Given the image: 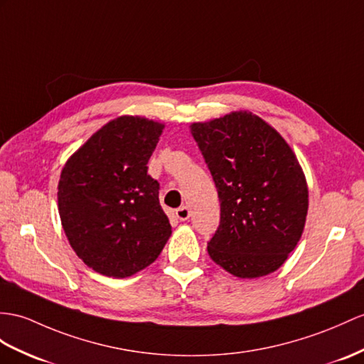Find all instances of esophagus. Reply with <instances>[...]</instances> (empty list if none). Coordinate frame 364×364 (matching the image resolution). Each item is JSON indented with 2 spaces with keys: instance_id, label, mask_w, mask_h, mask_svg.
<instances>
[{
  "instance_id": "obj_1",
  "label": "esophagus",
  "mask_w": 364,
  "mask_h": 364,
  "mask_svg": "<svg viewBox=\"0 0 364 364\" xmlns=\"http://www.w3.org/2000/svg\"><path fill=\"white\" fill-rule=\"evenodd\" d=\"M191 216V211L188 207H181L176 210V218L179 220H188Z\"/></svg>"
}]
</instances>
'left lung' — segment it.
<instances>
[{"label":"left lung","mask_w":364,"mask_h":364,"mask_svg":"<svg viewBox=\"0 0 364 364\" xmlns=\"http://www.w3.org/2000/svg\"><path fill=\"white\" fill-rule=\"evenodd\" d=\"M190 129L220 202L210 258L242 279L278 270L303 235L309 208L306 176L295 153L249 111L191 123Z\"/></svg>","instance_id":"8db88e82"}]
</instances>
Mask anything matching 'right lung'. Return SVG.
<instances>
[{
    "mask_svg": "<svg viewBox=\"0 0 364 364\" xmlns=\"http://www.w3.org/2000/svg\"><path fill=\"white\" fill-rule=\"evenodd\" d=\"M165 125L120 115L68 159L58 213L68 241L87 267L127 278L153 264L171 236L148 161Z\"/></svg>",
    "mask_w": 364,
    "mask_h": 364,
    "instance_id": "obj_1",
    "label": "right lung"
}]
</instances>
